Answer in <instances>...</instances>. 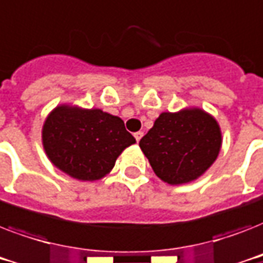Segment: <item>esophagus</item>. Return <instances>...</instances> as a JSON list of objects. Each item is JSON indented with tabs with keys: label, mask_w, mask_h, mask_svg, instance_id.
<instances>
[{
	"label": "esophagus",
	"mask_w": 263,
	"mask_h": 263,
	"mask_svg": "<svg viewBox=\"0 0 263 263\" xmlns=\"http://www.w3.org/2000/svg\"><path fill=\"white\" fill-rule=\"evenodd\" d=\"M134 136H135V139H136V142H139L140 139H142V136H143V132H135V134H134Z\"/></svg>",
	"instance_id": "1"
}]
</instances>
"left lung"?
<instances>
[{
    "mask_svg": "<svg viewBox=\"0 0 263 263\" xmlns=\"http://www.w3.org/2000/svg\"><path fill=\"white\" fill-rule=\"evenodd\" d=\"M221 144L217 120L199 107L161 113L139 142L154 173L172 185L203 175L217 160Z\"/></svg>",
    "mask_w": 263,
    "mask_h": 263,
    "instance_id": "left-lung-1",
    "label": "left lung"
}]
</instances>
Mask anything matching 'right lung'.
Here are the masks:
<instances>
[{"mask_svg": "<svg viewBox=\"0 0 263 263\" xmlns=\"http://www.w3.org/2000/svg\"><path fill=\"white\" fill-rule=\"evenodd\" d=\"M136 143L117 116L101 109L59 105L42 127L47 158L73 179L97 181L110 172L119 156Z\"/></svg>", "mask_w": 263, "mask_h": 263, "instance_id": "obj_1", "label": "right lung"}]
</instances>
